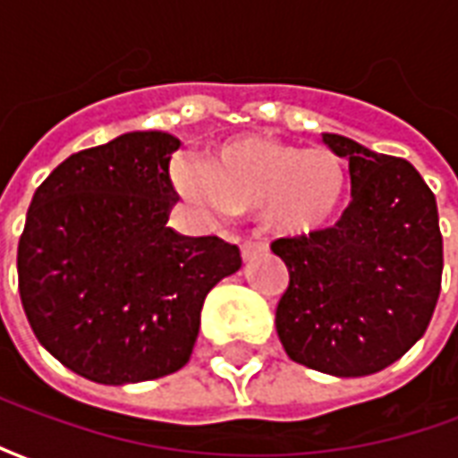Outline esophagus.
Returning <instances> with one entry per match:
<instances>
[{
  "mask_svg": "<svg viewBox=\"0 0 458 458\" xmlns=\"http://www.w3.org/2000/svg\"><path fill=\"white\" fill-rule=\"evenodd\" d=\"M265 250H267V245H265V242H259V240H245V242L240 245V252H242V258L245 259L258 258V255H262Z\"/></svg>",
  "mask_w": 458,
  "mask_h": 458,
  "instance_id": "34e87169",
  "label": "esophagus"
}]
</instances>
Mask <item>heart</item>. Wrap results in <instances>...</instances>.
<instances>
[{"label": "heart", "mask_w": 458, "mask_h": 458, "mask_svg": "<svg viewBox=\"0 0 458 458\" xmlns=\"http://www.w3.org/2000/svg\"><path fill=\"white\" fill-rule=\"evenodd\" d=\"M179 191L210 210H259L282 235L324 228L345 199L348 179L336 154L301 149L272 137H242L223 144L208 166L181 164Z\"/></svg>", "instance_id": "obj_1"}]
</instances>
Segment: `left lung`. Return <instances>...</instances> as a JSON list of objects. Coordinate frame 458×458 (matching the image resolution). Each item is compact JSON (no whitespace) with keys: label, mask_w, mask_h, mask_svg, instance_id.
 <instances>
[{"label":"left lung","mask_w":458,"mask_h":458,"mask_svg":"<svg viewBox=\"0 0 458 458\" xmlns=\"http://www.w3.org/2000/svg\"><path fill=\"white\" fill-rule=\"evenodd\" d=\"M324 141L348 159L351 203L331 228L269 245L289 269L275 324L294 363L360 377L424 336L442 289V230L410 161L341 134Z\"/></svg>","instance_id":"left-lung-1"}]
</instances>
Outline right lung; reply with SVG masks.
<instances>
[{
  "instance_id": "right-lung-1",
  "label": "right lung",
  "mask_w": 458,
  "mask_h": 458,
  "mask_svg": "<svg viewBox=\"0 0 458 458\" xmlns=\"http://www.w3.org/2000/svg\"><path fill=\"white\" fill-rule=\"evenodd\" d=\"M181 141L127 131L71 154L36 189L16 252L31 331L65 368L124 385L189 363L206 294L242 265L238 245L166 225Z\"/></svg>"
}]
</instances>
